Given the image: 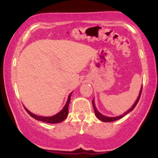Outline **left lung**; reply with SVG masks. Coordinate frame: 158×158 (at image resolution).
<instances>
[{"instance_id":"8db88e82","label":"left lung","mask_w":158,"mask_h":158,"mask_svg":"<svg viewBox=\"0 0 158 158\" xmlns=\"http://www.w3.org/2000/svg\"><path fill=\"white\" fill-rule=\"evenodd\" d=\"M142 88H141V90H140L139 91V96H138L137 100H136V101L135 102V103H134L132 106H131L130 109H129L128 111L125 112V113H124L123 114H122V115L120 116H114V117H109V116H104L103 115V114H101L100 112H99L98 110H97L96 106H95V103H94V98L93 99L92 101V103H93V106H94V111H95V114H96V117L98 118V119H100L101 121H102V122H114V121L116 120H118V119H120V118H122L123 116H126L127 114H129V112H131L132 110L135 109V107L136 106V105L137 104L138 101H139V98H140V96H141V93H142Z\"/></svg>"}]
</instances>
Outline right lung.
<instances>
[{"label":"right lung","instance_id":"add662e5","mask_svg":"<svg viewBox=\"0 0 158 158\" xmlns=\"http://www.w3.org/2000/svg\"><path fill=\"white\" fill-rule=\"evenodd\" d=\"M71 95H72V93H70V95L68 96V101H67V102L65 103V105H64V106L63 107V109H62L59 113H57V114H55V115H53L52 116H37L36 115V114L31 113V111H29L26 107L24 108L26 111H27V113L29 114L31 117H33L36 120L41 121V122H45V123H49V124H57V123H60L62 122V121L65 119L67 116L68 115V106H69V103L70 102Z\"/></svg>","mask_w":158,"mask_h":158}]
</instances>
